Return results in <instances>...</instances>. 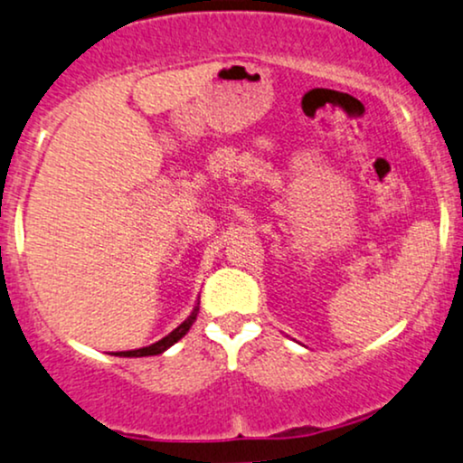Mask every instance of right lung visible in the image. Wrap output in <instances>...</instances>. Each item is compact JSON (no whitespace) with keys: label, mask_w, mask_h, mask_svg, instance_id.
I'll use <instances>...</instances> for the list:
<instances>
[{"label":"right lung","mask_w":463,"mask_h":463,"mask_svg":"<svg viewBox=\"0 0 463 463\" xmlns=\"http://www.w3.org/2000/svg\"><path fill=\"white\" fill-rule=\"evenodd\" d=\"M197 314H199V303H194V307H193V312H190V317L184 320L182 325H179V327H175L171 331V334L168 335H165V338L162 340H157V342H154V345H149V346H143V349H134V351H117L114 353V355H118V357H146V355H160V353H165L166 349H171L173 345H175L177 340H182L184 335L188 334V329L193 327V323L194 320H197Z\"/></svg>","instance_id":"add662e5"}]
</instances>
